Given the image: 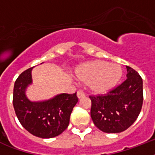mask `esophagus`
I'll return each instance as SVG.
<instances>
[{
    "label": "esophagus",
    "mask_w": 155,
    "mask_h": 155,
    "mask_svg": "<svg viewBox=\"0 0 155 155\" xmlns=\"http://www.w3.org/2000/svg\"><path fill=\"white\" fill-rule=\"evenodd\" d=\"M85 97V94L84 92H83V91H78L77 92V97L79 99H81L83 97Z\"/></svg>",
    "instance_id": "34e87169"
}]
</instances>
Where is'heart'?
<instances>
[{"label": "heart", "mask_w": 155, "mask_h": 155, "mask_svg": "<svg viewBox=\"0 0 155 155\" xmlns=\"http://www.w3.org/2000/svg\"><path fill=\"white\" fill-rule=\"evenodd\" d=\"M76 75L83 82L90 83L94 92L104 93L117 85L122 76V68L105 61H93L80 66Z\"/></svg>", "instance_id": "heart-1"}]
</instances>
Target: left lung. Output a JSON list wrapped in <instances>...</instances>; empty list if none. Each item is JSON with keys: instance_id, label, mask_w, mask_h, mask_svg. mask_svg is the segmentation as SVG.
Instances as JSON below:
<instances>
[{"instance_id": "left-lung-1", "label": "left lung", "mask_w": 155, "mask_h": 155, "mask_svg": "<svg viewBox=\"0 0 155 155\" xmlns=\"http://www.w3.org/2000/svg\"><path fill=\"white\" fill-rule=\"evenodd\" d=\"M127 79L107 93L91 95V117L104 133L127 130L139 115L143 103L142 79L134 69L126 66Z\"/></svg>"}]
</instances>
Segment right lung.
<instances>
[{
    "label": "right lung",
    "mask_w": 155,
    "mask_h": 155,
    "mask_svg": "<svg viewBox=\"0 0 155 155\" xmlns=\"http://www.w3.org/2000/svg\"><path fill=\"white\" fill-rule=\"evenodd\" d=\"M30 68L16 80L13 87V104L19 122L28 132L36 137L51 138L68 128L71 113L78 102L76 92L63 93L43 102H31L25 90L31 84Z\"/></svg>",
    "instance_id": "1"
}]
</instances>
